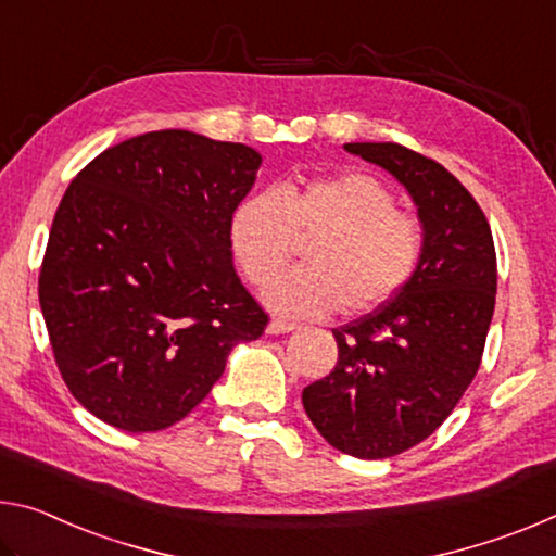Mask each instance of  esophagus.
Returning <instances> with one entry per match:
<instances>
[{"instance_id": "esophagus-1", "label": "esophagus", "mask_w": 556, "mask_h": 556, "mask_svg": "<svg viewBox=\"0 0 556 556\" xmlns=\"http://www.w3.org/2000/svg\"><path fill=\"white\" fill-rule=\"evenodd\" d=\"M294 329H299V326L292 321H285V319H271L267 324V333H271V337H279V333H289Z\"/></svg>"}]
</instances>
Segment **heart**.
Returning a JSON list of instances; mask_svg holds the SVG:
<instances>
[{
    "mask_svg": "<svg viewBox=\"0 0 556 556\" xmlns=\"http://www.w3.org/2000/svg\"><path fill=\"white\" fill-rule=\"evenodd\" d=\"M314 233L320 237L307 253L313 267L270 280L298 240ZM230 247L247 279L270 280L262 289L269 309L321 316L341 306L364 314L391 302L416 277L422 230L395 210L381 180L349 170L247 195L230 217Z\"/></svg>",
    "mask_w": 556,
    "mask_h": 556,
    "instance_id": "b5f03b06",
    "label": "heart"
}]
</instances>
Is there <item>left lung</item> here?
Masks as SVG:
<instances>
[{
	"instance_id": "left-lung-1",
	"label": "left lung",
	"mask_w": 556,
	"mask_h": 556,
	"mask_svg": "<svg viewBox=\"0 0 556 556\" xmlns=\"http://www.w3.org/2000/svg\"><path fill=\"white\" fill-rule=\"evenodd\" d=\"M383 167L418 210L420 264L401 294L341 329L339 361L302 403L337 451L378 460L433 435L480 368L495 312L497 257L488 219L463 182L399 143H346Z\"/></svg>"
}]
</instances>
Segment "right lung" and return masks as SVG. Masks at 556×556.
I'll return each mask as SVG.
<instances>
[{
  "label": "right lung",
  "instance_id": "obj_1",
  "mask_svg": "<svg viewBox=\"0 0 556 556\" xmlns=\"http://www.w3.org/2000/svg\"><path fill=\"white\" fill-rule=\"evenodd\" d=\"M262 155L190 130L109 148L68 185L49 232L39 304L61 376L128 433L182 420L267 314L232 264L230 217Z\"/></svg>",
  "mask_w": 556,
  "mask_h": 556
}]
</instances>
